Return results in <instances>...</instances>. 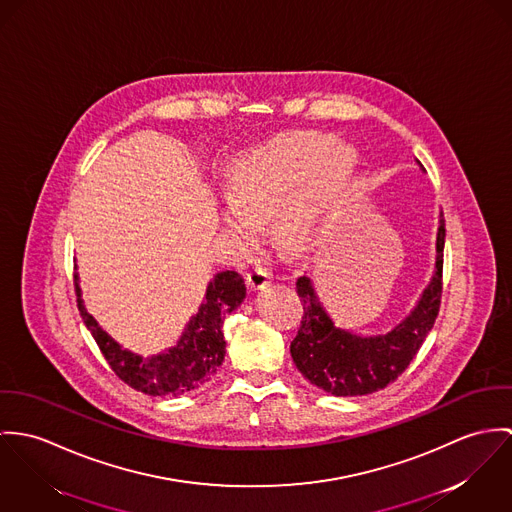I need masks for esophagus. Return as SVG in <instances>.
Returning a JSON list of instances; mask_svg holds the SVG:
<instances>
[{
  "label": "esophagus",
  "mask_w": 512,
  "mask_h": 512,
  "mask_svg": "<svg viewBox=\"0 0 512 512\" xmlns=\"http://www.w3.org/2000/svg\"><path fill=\"white\" fill-rule=\"evenodd\" d=\"M271 271L267 267H261L257 265L249 275H247V284L253 288V290H261L265 288L267 284L271 283Z\"/></svg>",
  "instance_id": "obj_1"
}]
</instances>
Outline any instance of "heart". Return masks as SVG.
<instances>
[{
    "label": "heart",
    "instance_id": "1",
    "mask_svg": "<svg viewBox=\"0 0 512 512\" xmlns=\"http://www.w3.org/2000/svg\"><path fill=\"white\" fill-rule=\"evenodd\" d=\"M359 167L353 145L330 133L294 131L241 153L228 171L222 218L251 241L277 212L288 247H310L340 214Z\"/></svg>",
    "mask_w": 512,
    "mask_h": 512
}]
</instances>
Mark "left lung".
Instances as JSON below:
<instances>
[{
  "label": "left lung",
  "instance_id": "8db88e82",
  "mask_svg": "<svg viewBox=\"0 0 512 512\" xmlns=\"http://www.w3.org/2000/svg\"><path fill=\"white\" fill-rule=\"evenodd\" d=\"M416 165L426 172L420 161ZM444 243L446 228L440 212L430 283L398 324L377 334H357L338 326L322 304L312 277H300L296 292L304 304V316L290 343V355L304 379L334 397H363L393 383L434 328L442 298Z\"/></svg>",
  "mask_w": 512,
  "mask_h": 512
}]
</instances>
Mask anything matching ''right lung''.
<instances>
[{"instance_id":"right-lung-1","label":"right lung","mask_w":512,"mask_h":512,"mask_svg":"<svg viewBox=\"0 0 512 512\" xmlns=\"http://www.w3.org/2000/svg\"><path fill=\"white\" fill-rule=\"evenodd\" d=\"M74 284L80 316L115 375L131 389L151 397L184 395L212 379L226 357L224 318L241 306L247 294L239 273H216L208 283L198 312L188 320L176 343L157 355L143 357L117 343L86 310L78 273L74 275Z\"/></svg>"}]
</instances>
